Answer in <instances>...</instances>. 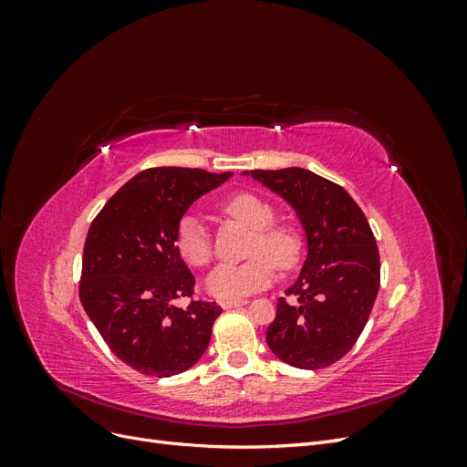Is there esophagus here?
I'll use <instances>...</instances> for the list:
<instances>
[{"mask_svg": "<svg viewBox=\"0 0 467 467\" xmlns=\"http://www.w3.org/2000/svg\"><path fill=\"white\" fill-rule=\"evenodd\" d=\"M245 304H249V302L247 300H228V302H222V307L223 309H232V307H242Z\"/></svg>", "mask_w": 467, "mask_h": 467, "instance_id": "1", "label": "esophagus"}]
</instances>
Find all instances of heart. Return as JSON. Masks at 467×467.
Returning a JSON list of instances; mask_svg holds the SVG:
<instances>
[{
  "label": "heart",
  "instance_id": "heart-1",
  "mask_svg": "<svg viewBox=\"0 0 467 467\" xmlns=\"http://www.w3.org/2000/svg\"><path fill=\"white\" fill-rule=\"evenodd\" d=\"M223 212L255 230L249 255L242 265H218L206 278V290L218 300H242L271 285L275 265L290 271L302 257V237L290 225H275V208L251 192H239L223 202ZM175 245L182 261L206 266L212 261V242L202 222L185 216L179 223Z\"/></svg>",
  "mask_w": 467,
  "mask_h": 467
}]
</instances>
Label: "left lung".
Segmentation results:
<instances>
[{
	"instance_id": "8db88e82",
	"label": "left lung",
	"mask_w": 467,
	"mask_h": 467,
	"mask_svg": "<svg viewBox=\"0 0 467 467\" xmlns=\"http://www.w3.org/2000/svg\"><path fill=\"white\" fill-rule=\"evenodd\" d=\"M298 214L307 257L266 329L275 355L302 370L341 360L357 343L379 290V253L360 206L333 181L302 167L245 171Z\"/></svg>"
}]
</instances>
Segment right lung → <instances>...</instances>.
<instances>
[{
	"label": "right lung",
	"instance_id": "obj_1",
	"mask_svg": "<svg viewBox=\"0 0 467 467\" xmlns=\"http://www.w3.org/2000/svg\"><path fill=\"white\" fill-rule=\"evenodd\" d=\"M232 173L151 167L110 196L83 247L79 300L115 355L146 376L169 378L199 362L222 314L216 302H191L194 276L175 239L181 218Z\"/></svg>",
	"mask_w": 467,
	"mask_h": 467
}]
</instances>
